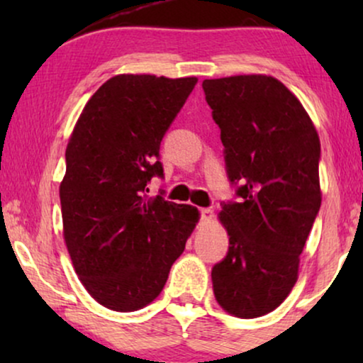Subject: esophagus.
Returning <instances> with one entry per match:
<instances>
[{
  "label": "esophagus",
  "mask_w": 363,
  "mask_h": 363,
  "mask_svg": "<svg viewBox=\"0 0 363 363\" xmlns=\"http://www.w3.org/2000/svg\"><path fill=\"white\" fill-rule=\"evenodd\" d=\"M200 218L203 221H210L213 218V211L210 208H200Z\"/></svg>",
  "instance_id": "34e87169"
}]
</instances>
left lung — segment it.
<instances>
[{
	"mask_svg": "<svg viewBox=\"0 0 363 363\" xmlns=\"http://www.w3.org/2000/svg\"><path fill=\"white\" fill-rule=\"evenodd\" d=\"M203 91L238 200L221 203L230 247L211 269L213 292L230 314L252 319L274 311L297 281L320 210V142L302 104L274 77L206 79Z\"/></svg>",
	"mask_w": 363,
	"mask_h": 363,
	"instance_id": "1",
	"label": "left lung"
}]
</instances>
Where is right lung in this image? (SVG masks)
I'll return each instance as SVG.
<instances>
[{
	"label": "right lung",
	"mask_w": 363,
	"mask_h": 363,
	"mask_svg": "<svg viewBox=\"0 0 363 363\" xmlns=\"http://www.w3.org/2000/svg\"><path fill=\"white\" fill-rule=\"evenodd\" d=\"M196 77L122 74L89 99L66 150L59 188L64 240L89 294L112 311L132 312L155 299L198 221L196 208L163 191L160 143Z\"/></svg>",
	"instance_id": "add662e5"
}]
</instances>
